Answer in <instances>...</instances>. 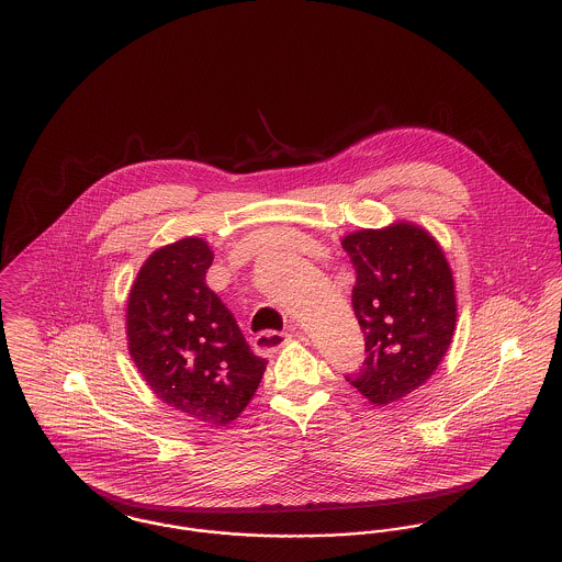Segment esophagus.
I'll list each match as a JSON object with an SVG mask.
<instances>
[{
	"mask_svg": "<svg viewBox=\"0 0 562 562\" xmlns=\"http://www.w3.org/2000/svg\"><path fill=\"white\" fill-rule=\"evenodd\" d=\"M292 339L290 333H274V330H263L255 337L252 346H255V352L263 355V357H270L274 355L277 350H281L288 341Z\"/></svg>",
	"mask_w": 562,
	"mask_h": 562,
	"instance_id": "1",
	"label": "esophagus"
}]
</instances>
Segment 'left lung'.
<instances>
[{
    "instance_id": "obj_1",
    "label": "left lung",
    "mask_w": 562,
    "mask_h": 562,
    "mask_svg": "<svg viewBox=\"0 0 562 562\" xmlns=\"http://www.w3.org/2000/svg\"><path fill=\"white\" fill-rule=\"evenodd\" d=\"M341 246L357 272L352 307L368 352L346 381L372 404L387 406L422 387L452 344V268L439 241L406 221L352 232Z\"/></svg>"
}]
</instances>
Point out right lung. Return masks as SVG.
Segmentation results:
<instances>
[{
	"label": "right lung",
	"mask_w": 562,
	"mask_h": 562,
	"mask_svg": "<svg viewBox=\"0 0 562 562\" xmlns=\"http://www.w3.org/2000/svg\"><path fill=\"white\" fill-rule=\"evenodd\" d=\"M212 261L201 238L147 257L127 299V348L164 404L227 426L255 396L268 361L250 350L232 312L205 285Z\"/></svg>",
	"instance_id": "add662e5"
}]
</instances>
